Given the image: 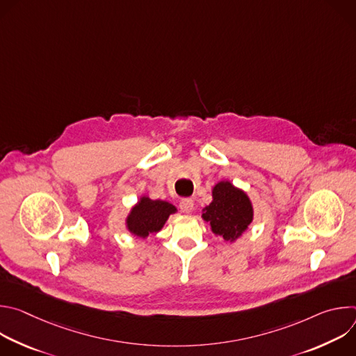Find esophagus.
Here are the masks:
<instances>
[{
    "label": "esophagus",
    "mask_w": 356,
    "mask_h": 356,
    "mask_svg": "<svg viewBox=\"0 0 356 356\" xmlns=\"http://www.w3.org/2000/svg\"><path fill=\"white\" fill-rule=\"evenodd\" d=\"M193 209H194V201H193L191 198H183V200L180 201V210H181L183 213L188 214V213L193 211Z\"/></svg>",
    "instance_id": "obj_1"
}]
</instances>
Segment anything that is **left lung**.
<instances>
[{"label":"left lung","instance_id":"obj_1","mask_svg":"<svg viewBox=\"0 0 356 356\" xmlns=\"http://www.w3.org/2000/svg\"><path fill=\"white\" fill-rule=\"evenodd\" d=\"M201 217L216 235L234 242L252 222L253 207L245 191L224 180L213 187V201L202 209Z\"/></svg>","mask_w":356,"mask_h":356}]
</instances>
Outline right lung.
I'll return each instance as SVG.
<instances>
[{"mask_svg":"<svg viewBox=\"0 0 356 356\" xmlns=\"http://www.w3.org/2000/svg\"><path fill=\"white\" fill-rule=\"evenodd\" d=\"M176 211V207L168 201L140 197L127 217V228L139 238H147L150 234L159 232L169 216Z\"/></svg>","mask_w":356,"mask_h":356,"instance_id":"obj_1","label":"right lung"}]
</instances>
